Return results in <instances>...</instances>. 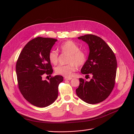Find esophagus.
I'll list each match as a JSON object with an SVG mask.
<instances>
[{
    "label": "esophagus",
    "instance_id": "1",
    "mask_svg": "<svg viewBox=\"0 0 134 134\" xmlns=\"http://www.w3.org/2000/svg\"><path fill=\"white\" fill-rule=\"evenodd\" d=\"M64 79H65V80H71L72 79V78H71V77H65L64 78Z\"/></svg>",
    "mask_w": 134,
    "mask_h": 134
}]
</instances>
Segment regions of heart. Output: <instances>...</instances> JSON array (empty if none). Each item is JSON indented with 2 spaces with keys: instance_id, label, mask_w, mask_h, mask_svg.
<instances>
[{
  "instance_id": "b5f03b06",
  "label": "heart",
  "mask_w": 134,
  "mask_h": 134,
  "mask_svg": "<svg viewBox=\"0 0 134 134\" xmlns=\"http://www.w3.org/2000/svg\"><path fill=\"white\" fill-rule=\"evenodd\" d=\"M62 53L68 54L65 65H58L54 68L55 74L65 77H70L76 69V65L78 67H82L87 60V55L85 51L79 50V46L71 41H67L59 47ZM50 62L56 65L58 62V53L56 51L52 50L49 53Z\"/></svg>"
}]
</instances>
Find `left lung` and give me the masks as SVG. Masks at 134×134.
<instances>
[{
    "label": "left lung",
    "mask_w": 134,
    "mask_h": 134,
    "mask_svg": "<svg viewBox=\"0 0 134 134\" xmlns=\"http://www.w3.org/2000/svg\"><path fill=\"white\" fill-rule=\"evenodd\" d=\"M89 47L88 59L81 69L86 79L92 76L90 81L79 79L80 85L76 94L89 104H97L105 100L115 84L117 63L112 49L101 37L86 34L78 37Z\"/></svg>",
    "instance_id": "1"
}]
</instances>
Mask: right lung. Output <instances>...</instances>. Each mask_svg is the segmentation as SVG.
Here are the masks:
<instances>
[{
    "instance_id": "add662e5",
    "label": "right lung",
    "mask_w": 134,
    "mask_h": 134,
    "mask_svg": "<svg viewBox=\"0 0 134 134\" xmlns=\"http://www.w3.org/2000/svg\"><path fill=\"white\" fill-rule=\"evenodd\" d=\"M57 39L37 37L24 47L16 65L18 88L24 98L32 105L44 108L53 103L58 97V86L63 77L56 75L49 81L43 76L53 72L49 53Z\"/></svg>"
}]
</instances>
